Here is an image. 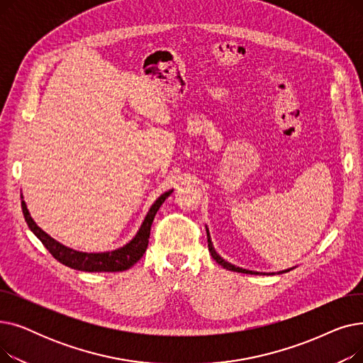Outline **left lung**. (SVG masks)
I'll return each instance as SVG.
<instances>
[{
	"label": "left lung",
	"mask_w": 363,
	"mask_h": 363,
	"mask_svg": "<svg viewBox=\"0 0 363 363\" xmlns=\"http://www.w3.org/2000/svg\"><path fill=\"white\" fill-rule=\"evenodd\" d=\"M206 233H207V242H208V252H211V255H212V257L220 264V266H223L225 269H228V271H234V272H240V274H250V275H275V272H257V271H250V269H244V268H240V266H235V264H233V263H230L228 260H225L223 257H220L219 256V253L215 250V247H213V242H212V238H211V233H208V228H207V225H206ZM296 268V266H294ZM294 268H289V269H284V271H279V272H277L278 275L279 274H285V272H290V271H293Z\"/></svg>",
	"instance_id": "obj_1"
}]
</instances>
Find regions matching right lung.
Segmentation results:
<instances>
[{
    "label": "right lung",
    "instance_id": "1",
    "mask_svg": "<svg viewBox=\"0 0 363 363\" xmlns=\"http://www.w3.org/2000/svg\"><path fill=\"white\" fill-rule=\"evenodd\" d=\"M172 193H174V189H167L166 193H163L155 203L151 204V207L148 208V212L140 226V230L137 231L135 235H133V238L130 241H128L125 245L119 247V249H116V250L100 252V253H88V252L73 250V249H70V247L50 237L32 219V216L28 211L26 201L23 200V194H21V199H22L23 216L29 226V230L36 235V238H40V241L45 245V249L60 263L69 266V268H72V269L84 271V272H122V271L129 269L130 266L135 264L145 253L147 245H148V238H150L151 223H152V220H155V216L160 208V206L163 204V201Z\"/></svg>",
    "mask_w": 363,
    "mask_h": 363
}]
</instances>
